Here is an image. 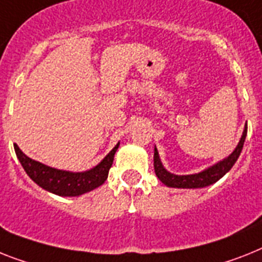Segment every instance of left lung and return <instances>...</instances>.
I'll use <instances>...</instances> for the list:
<instances>
[{"instance_id": "obj_1", "label": "left lung", "mask_w": 262, "mask_h": 262, "mask_svg": "<svg viewBox=\"0 0 262 262\" xmlns=\"http://www.w3.org/2000/svg\"><path fill=\"white\" fill-rule=\"evenodd\" d=\"M246 133H248V127L245 124L244 128L243 136L239 139L238 144L234 148L232 154L226 157L222 161L217 162L215 165L210 166V167L205 168L202 171L196 172V174H189V175H177L172 172L167 171L162 163L161 158H159V152H158L157 147L154 148V170L157 177L159 178L162 183H165L168 187H174V189H202L206 186H210L215 183L217 181L224 177L226 172L233 167L237 159H238L241 151H243L244 142H245Z\"/></svg>"}]
</instances>
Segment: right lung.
Wrapping results in <instances>:
<instances>
[{"label":"right lung","instance_id":"1","mask_svg":"<svg viewBox=\"0 0 262 262\" xmlns=\"http://www.w3.org/2000/svg\"><path fill=\"white\" fill-rule=\"evenodd\" d=\"M118 147L119 143L103 158L99 165L87 171L80 172L49 167L41 162L27 157L17 144H14V151L25 172L40 187L60 196H79L92 191L105 182Z\"/></svg>","mask_w":262,"mask_h":262}]
</instances>
